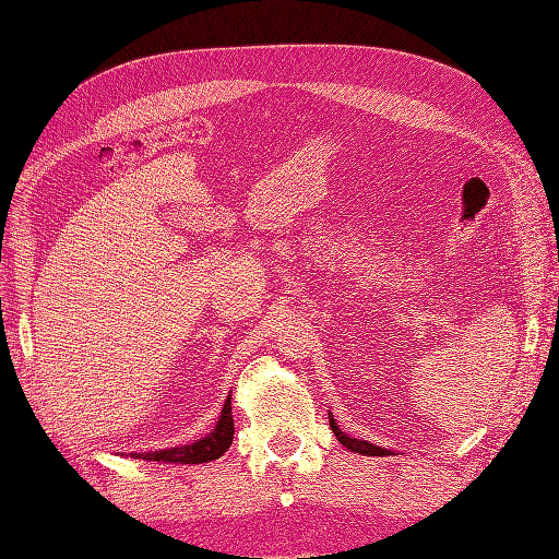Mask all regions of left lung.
I'll return each instance as SVG.
<instances>
[{
  "label": "left lung",
  "mask_w": 559,
  "mask_h": 559,
  "mask_svg": "<svg viewBox=\"0 0 559 559\" xmlns=\"http://www.w3.org/2000/svg\"><path fill=\"white\" fill-rule=\"evenodd\" d=\"M329 417H331V429H333L335 438H337V441H341L349 452H359V454H368V456H384V454H389V450L378 448V445L368 443V441H361V438H349L347 433H343V431H341V427L335 425L333 415H329Z\"/></svg>",
  "instance_id": "8db88e82"
}]
</instances>
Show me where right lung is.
Returning a JSON list of instances; mask_svg holds the SVG:
<instances>
[{
    "label": "right lung",
    "instance_id": "add662e5",
    "mask_svg": "<svg viewBox=\"0 0 559 559\" xmlns=\"http://www.w3.org/2000/svg\"><path fill=\"white\" fill-rule=\"evenodd\" d=\"M233 411H230V396L224 403L222 417H218L216 427L212 429V433H207L200 441L191 443V445H181V448H167V450H156V452H134L132 456L138 460H146V462H163V464H205L212 460H218L230 443H233Z\"/></svg>",
    "mask_w": 559,
    "mask_h": 559
}]
</instances>
